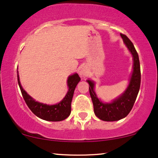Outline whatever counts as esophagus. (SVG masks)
<instances>
[{"label":"esophagus","mask_w":158,"mask_h":158,"mask_svg":"<svg viewBox=\"0 0 158 158\" xmlns=\"http://www.w3.org/2000/svg\"><path fill=\"white\" fill-rule=\"evenodd\" d=\"M79 74L81 75V77H85V76H87L86 71H85L84 69H81L80 71H79Z\"/></svg>","instance_id":"1"}]
</instances>
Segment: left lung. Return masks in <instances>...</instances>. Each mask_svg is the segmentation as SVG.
I'll return each mask as SVG.
<instances>
[{
  "label": "left lung",
  "instance_id": "obj_1",
  "mask_svg": "<svg viewBox=\"0 0 158 158\" xmlns=\"http://www.w3.org/2000/svg\"><path fill=\"white\" fill-rule=\"evenodd\" d=\"M120 35L133 57V70L129 82L125 91L111 102H103L98 98L94 90L95 82L90 79L87 80V82L90 85L89 92L93 102L94 114L99 119L107 122L119 120L125 118L129 114L137 99L140 86L141 75L138 54L129 39L123 34H120Z\"/></svg>",
  "mask_w": 158,
  "mask_h": 158
}]
</instances>
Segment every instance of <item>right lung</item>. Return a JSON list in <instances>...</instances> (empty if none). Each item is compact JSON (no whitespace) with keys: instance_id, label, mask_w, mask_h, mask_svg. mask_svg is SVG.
<instances>
[{"instance_id":"obj_1","label":"right lung","mask_w":158,"mask_h":158,"mask_svg":"<svg viewBox=\"0 0 158 158\" xmlns=\"http://www.w3.org/2000/svg\"><path fill=\"white\" fill-rule=\"evenodd\" d=\"M17 73L18 82H19L23 99L26 102L29 108L35 116L44 120L52 121V122L62 121L70 116V112H71V102L73 97L74 90L77 84L81 80L78 73H75L68 77V80H67L68 90L62 100L55 105H48L35 101L23 90L20 81L19 71H17Z\"/></svg>"}]
</instances>
